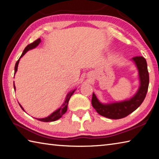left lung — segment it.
Masks as SVG:
<instances>
[{"label":"left lung","instance_id":"8db88e82","mask_svg":"<svg viewBox=\"0 0 159 159\" xmlns=\"http://www.w3.org/2000/svg\"><path fill=\"white\" fill-rule=\"evenodd\" d=\"M132 61L138 70L139 86L137 93L128 99L104 104L99 101L95 93L93 94L92 105L102 116L111 119H120L127 116L141 105L146 97L149 87V76L147 61L143 57H134Z\"/></svg>","mask_w":159,"mask_h":159}]
</instances>
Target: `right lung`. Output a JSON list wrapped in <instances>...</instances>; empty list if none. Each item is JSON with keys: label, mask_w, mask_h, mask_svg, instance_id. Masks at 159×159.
Wrapping results in <instances>:
<instances>
[{"label": "right lung", "mask_w": 159, "mask_h": 159, "mask_svg": "<svg viewBox=\"0 0 159 159\" xmlns=\"http://www.w3.org/2000/svg\"><path fill=\"white\" fill-rule=\"evenodd\" d=\"M41 42V39H37L36 41H35L34 42L28 45L25 48V49L24 50L22 54H21V57H20V59H19L17 62H16V64H15V74H16V72H17V71L18 64H19V62H20V60L21 57H22L23 56L25 55L29 50H32V49H34V48H36ZM14 89H16V88L15 86V83H14ZM75 90H76V89L74 90H71V92H69L68 94H67L65 100H64V103L62 104V105H61L58 109L56 110V111H55L53 113H52V114H51L49 116L45 117V118H36V119H38L39 120H41V121H43V122H51V121H55V120H57L59 119V118H60L61 116H62L63 114H65L66 111H67V106H68V103H69L70 98H71L72 95H73L74 93L75 92ZM20 104L21 108L24 110L23 107L21 106V104ZM24 111H25V110H24Z\"/></svg>", "instance_id": "right-lung-1"}]
</instances>
